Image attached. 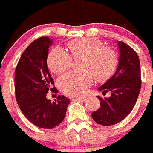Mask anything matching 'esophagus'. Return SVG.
Returning a JSON list of instances; mask_svg holds the SVG:
<instances>
[{"instance_id":"obj_1","label":"esophagus","mask_w":153,"mask_h":153,"mask_svg":"<svg viewBox=\"0 0 153 153\" xmlns=\"http://www.w3.org/2000/svg\"><path fill=\"white\" fill-rule=\"evenodd\" d=\"M74 100L75 101H84L86 100V97H76V98L74 99Z\"/></svg>"}]
</instances>
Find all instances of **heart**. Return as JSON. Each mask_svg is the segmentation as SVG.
Segmentation results:
<instances>
[{"instance_id":"b5f03b06","label":"heart","mask_w":153,"mask_h":153,"mask_svg":"<svg viewBox=\"0 0 153 153\" xmlns=\"http://www.w3.org/2000/svg\"><path fill=\"white\" fill-rule=\"evenodd\" d=\"M72 57L83 56L81 71H70L61 76L58 85L62 91L69 97L84 95L93 81L105 79L114 72L118 63L116 51L103 46L101 40L95 37L76 39L68 44ZM72 57L60 47H55L50 52L47 63L50 69L56 74H61L70 68Z\"/></svg>"}]
</instances>
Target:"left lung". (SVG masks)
<instances>
[{
  "instance_id": "1",
  "label": "left lung",
  "mask_w": 153,
  "mask_h": 153,
  "mask_svg": "<svg viewBox=\"0 0 153 153\" xmlns=\"http://www.w3.org/2000/svg\"><path fill=\"white\" fill-rule=\"evenodd\" d=\"M120 50L118 67L115 74L99 87L102 94L109 91L108 98L97 96L100 108L93 112L92 117L102 126L117 124L132 111L141 89V70L136 51L123 41H118Z\"/></svg>"
}]
</instances>
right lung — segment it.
I'll use <instances>...</instances> for the list:
<instances>
[{
	"instance_id": "add662e5",
	"label": "right lung",
	"mask_w": 153,
	"mask_h": 153,
	"mask_svg": "<svg viewBox=\"0 0 153 153\" xmlns=\"http://www.w3.org/2000/svg\"><path fill=\"white\" fill-rule=\"evenodd\" d=\"M52 40L43 36L33 41L21 55L15 70V94L23 114L36 126L53 129L62 122L70 102L64 96L51 102L53 79L47 68V56Z\"/></svg>"
}]
</instances>
